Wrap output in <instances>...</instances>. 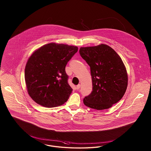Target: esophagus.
<instances>
[{"label": "esophagus", "instance_id": "34e87169", "mask_svg": "<svg viewBox=\"0 0 151 151\" xmlns=\"http://www.w3.org/2000/svg\"><path fill=\"white\" fill-rule=\"evenodd\" d=\"M80 84H78V85L76 86V89H77V90H78V89H80Z\"/></svg>", "mask_w": 151, "mask_h": 151}]
</instances>
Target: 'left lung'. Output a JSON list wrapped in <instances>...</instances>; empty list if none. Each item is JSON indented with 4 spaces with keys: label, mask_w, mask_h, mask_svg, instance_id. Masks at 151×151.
Masks as SVG:
<instances>
[{
    "label": "left lung",
    "mask_w": 151,
    "mask_h": 151,
    "mask_svg": "<svg viewBox=\"0 0 151 151\" xmlns=\"http://www.w3.org/2000/svg\"><path fill=\"white\" fill-rule=\"evenodd\" d=\"M79 52L90 67L93 86L84 104L96 110L111 108L121 100L127 87L128 75L122 59L105 44L81 47Z\"/></svg>",
    "instance_id": "obj_1"
}]
</instances>
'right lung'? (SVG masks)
<instances>
[{"instance_id":"1","label":"right lung","mask_w":151,"mask_h":151,"mask_svg":"<svg viewBox=\"0 0 151 151\" xmlns=\"http://www.w3.org/2000/svg\"><path fill=\"white\" fill-rule=\"evenodd\" d=\"M78 47L50 43L36 50L25 68L28 93L37 104L53 108L64 104L72 91L65 67Z\"/></svg>"}]
</instances>
